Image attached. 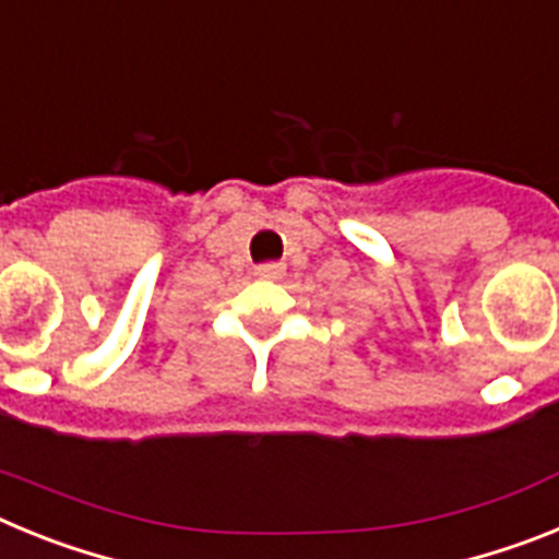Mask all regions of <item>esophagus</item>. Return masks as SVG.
<instances>
[{"mask_svg":"<svg viewBox=\"0 0 559 559\" xmlns=\"http://www.w3.org/2000/svg\"><path fill=\"white\" fill-rule=\"evenodd\" d=\"M254 274L260 276V280H283L285 265L283 263H263V265H257Z\"/></svg>","mask_w":559,"mask_h":559,"instance_id":"obj_1","label":"esophagus"}]
</instances>
